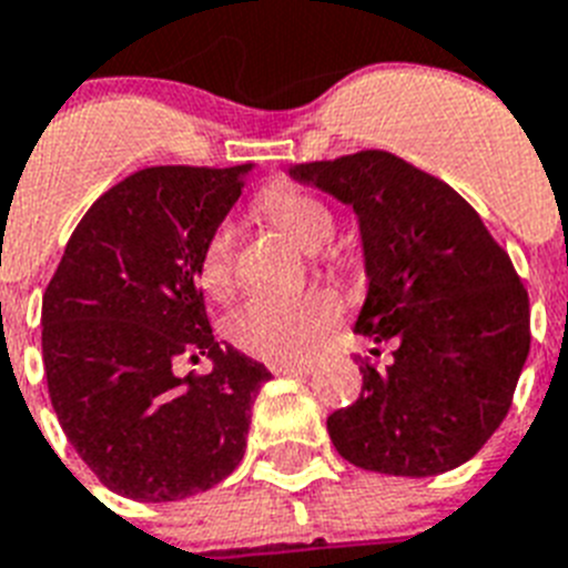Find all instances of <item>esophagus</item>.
I'll return each mask as SVG.
<instances>
[{
    "mask_svg": "<svg viewBox=\"0 0 568 568\" xmlns=\"http://www.w3.org/2000/svg\"><path fill=\"white\" fill-rule=\"evenodd\" d=\"M274 375H308L314 369V361H288V364L271 366Z\"/></svg>",
    "mask_w": 568,
    "mask_h": 568,
    "instance_id": "1",
    "label": "esophagus"
}]
</instances>
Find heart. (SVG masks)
<instances>
[{
    "mask_svg": "<svg viewBox=\"0 0 568 568\" xmlns=\"http://www.w3.org/2000/svg\"><path fill=\"white\" fill-rule=\"evenodd\" d=\"M256 213L297 245L314 251L326 268H346L349 254L341 245H323L335 231V216L308 190L294 184H271L256 195ZM199 285L213 300H225L236 285V245L231 227H216L199 256ZM343 306L332 292L306 294H254L233 308L225 335L236 349L262 361L303 357L337 326Z\"/></svg>",
    "mask_w": 568,
    "mask_h": 568,
    "instance_id": "b5f03b06",
    "label": "heart"
}]
</instances>
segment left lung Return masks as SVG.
Here are the masks:
<instances>
[{
  "label": "left lung",
  "instance_id": "8db88e82",
  "mask_svg": "<svg viewBox=\"0 0 568 568\" xmlns=\"http://www.w3.org/2000/svg\"><path fill=\"white\" fill-rule=\"evenodd\" d=\"M288 173L357 213L369 292L355 332L393 346L387 366L357 355L364 387L328 416L332 445L375 474L459 468L508 416L531 346L528 292L511 256L450 184L393 152L361 150Z\"/></svg>",
  "mask_w": 568,
  "mask_h": 568
}]
</instances>
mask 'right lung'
Segmentation results:
<instances>
[{"instance_id": "1", "label": "right lung", "mask_w": 568, "mask_h": 568, "mask_svg": "<svg viewBox=\"0 0 568 568\" xmlns=\"http://www.w3.org/2000/svg\"><path fill=\"white\" fill-rule=\"evenodd\" d=\"M242 166H146L71 233L42 294L51 407L100 483L138 503L219 485L245 456L271 373L213 337L195 268L245 187ZM207 354V376L174 375Z\"/></svg>"}]
</instances>
